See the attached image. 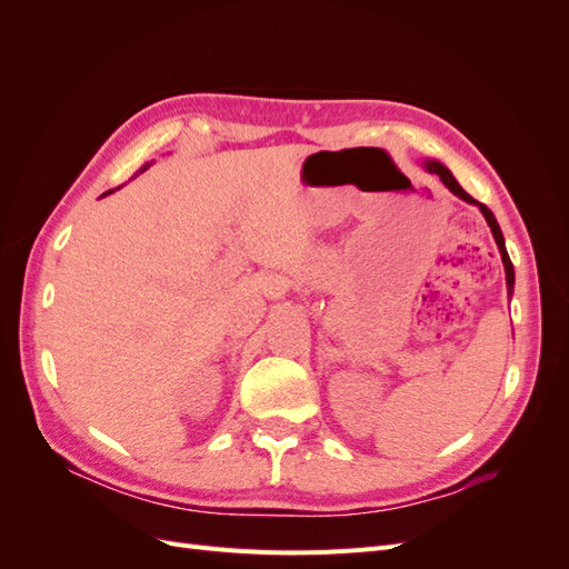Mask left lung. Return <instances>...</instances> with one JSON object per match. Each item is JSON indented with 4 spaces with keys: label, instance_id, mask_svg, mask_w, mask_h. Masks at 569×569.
Wrapping results in <instances>:
<instances>
[{
    "label": "left lung",
    "instance_id": "1",
    "mask_svg": "<svg viewBox=\"0 0 569 569\" xmlns=\"http://www.w3.org/2000/svg\"><path fill=\"white\" fill-rule=\"evenodd\" d=\"M422 168L427 170V173H435V176H439V180L451 189V192L458 197V199H462V201H468V203H472V206H477V209L481 211V216L487 218V222H489V228H491V234H493V239H496V244H498V251H501V261H503V268H506V287H508V297H512V287H515V270H512V263H510V256H508V249H506V239H503V232H501V228H498V220H496V216L487 209L485 203H479L475 197H470L468 192H465V189L458 184V180L453 178V173L449 168H446L441 161H422Z\"/></svg>",
    "mask_w": 569,
    "mask_h": 569
}]
</instances>
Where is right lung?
<instances>
[{"label": "right lung", "instance_id": "right-lung-1", "mask_svg": "<svg viewBox=\"0 0 569 569\" xmlns=\"http://www.w3.org/2000/svg\"><path fill=\"white\" fill-rule=\"evenodd\" d=\"M149 166H151V163H144V166H142V170H140V173H144V170H147ZM111 192H113V189H109V192H104V194H101V197H107V194H111Z\"/></svg>", "mask_w": 569, "mask_h": 569}]
</instances>
